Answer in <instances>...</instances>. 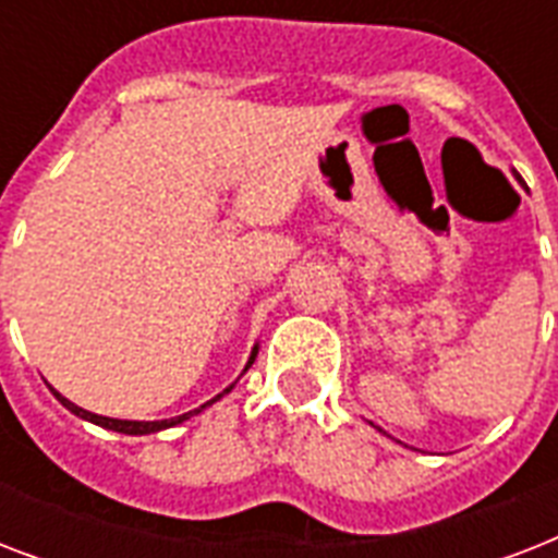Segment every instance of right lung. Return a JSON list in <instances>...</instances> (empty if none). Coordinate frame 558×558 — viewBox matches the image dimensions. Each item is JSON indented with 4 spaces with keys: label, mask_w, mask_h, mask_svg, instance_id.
Returning a JSON list of instances; mask_svg holds the SVG:
<instances>
[{
    "label": "right lung",
    "mask_w": 558,
    "mask_h": 558,
    "mask_svg": "<svg viewBox=\"0 0 558 558\" xmlns=\"http://www.w3.org/2000/svg\"><path fill=\"white\" fill-rule=\"evenodd\" d=\"M254 356H257V350H254L252 359H248V365H245V371L252 367ZM228 390H231V388H226V390H222V393H228ZM222 393H219V397H222ZM54 397L60 399V402H63V405L69 408L72 414H77V416H83V420H89V423L104 425V428H112V432H121V434H153V432H161V428H170V425L185 423V420H191L193 414H199L202 408L210 405V402H217V399H219V397H214V399H210V402H205V405H202V408H196V411H187V414L173 416V420H159V423H138V420H112V416H100V414H92V411H83L81 405H74V402H69V399H65L63 393H57V390H54Z\"/></svg>",
    "instance_id": "obj_1"
}]
</instances>
